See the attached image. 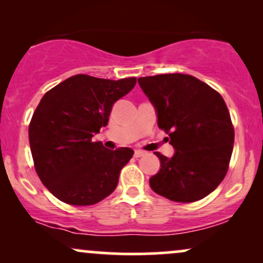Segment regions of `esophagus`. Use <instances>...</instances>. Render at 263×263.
I'll return each mask as SVG.
<instances>
[{
	"label": "esophagus",
	"instance_id": "34e87169",
	"mask_svg": "<svg viewBox=\"0 0 263 263\" xmlns=\"http://www.w3.org/2000/svg\"><path fill=\"white\" fill-rule=\"evenodd\" d=\"M144 155H146V153H144L143 151H140V149H136L135 151V157H136V158H140V157L144 156Z\"/></svg>",
	"mask_w": 263,
	"mask_h": 263
}]
</instances>
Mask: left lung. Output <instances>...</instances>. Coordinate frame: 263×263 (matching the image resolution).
<instances>
[{"label": "left lung", "instance_id": "obj_1", "mask_svg": "<svg viewBox=\"0 0 263 263\" xmlns=\"http://www.w3.org/2000/svg\"><path fill=\"white\" fill-rule=\"evenodd\" d=\"M138 84L176 149L172 158L155 152L161 170L151 177V188L178 203L205 198L225 178L234 148V126L224 99L186 74L138 78Z\"/></svg>", "mask_w": 263, "mask_h": 263}]
</instances>
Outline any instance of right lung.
Returning a JSON list of instances; mask_svg holds the SVG:
<instances>
[{
  "mask_svg": "<svg viewBox=\"0 0 263 263\" xmlns=\"http://www.w3.org/2000/svg\"><path fill=\"white\" fill-rule=\"evenodd\" d=\"M135 85L136 78L78 74L42 98L29 123V146L39 179L59 200L92 205L116 189L134 151L106 149L92 136L107 125L112 105Z\"/></svg>",
  "mask_w": 263,
  "mask_h": 263,
  "instance_id": "1",
  "label": "right lung"
}]
</instances>
